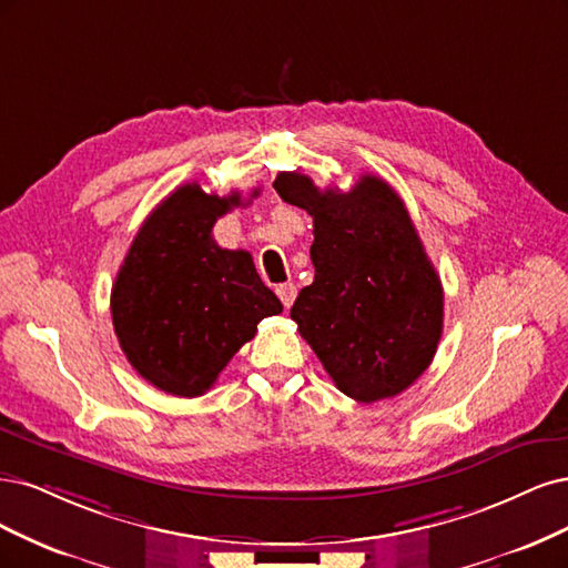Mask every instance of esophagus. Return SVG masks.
<instances>
[{
	"label": "esophagus",
	"mask_w": 568,
	"mask_h": 568,
	"mask_svg": "<svg viewBox=\"0 0 568 568\" xmlns=\"http://www.w3.org/2000/svg\"><path fill=\"white\" fill-rule=\"evenodd\" d=\"M276 295L281 297L283 306L290 308L292 302H295V297H297V285H295V283H281V285L276 287Z\"/></svg>",
	"instance_id": "1"
}]
</instances>
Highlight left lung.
<instances>
[{
	"instance_id": "1",
	"label": "left lung",
	"mask_w": 568,
	"mask_h": 568,
	"mask_svg": "<svg viewBox=\"0 0 568 568\" xmlns=\"http://www.w3.org/2000/svg\"><path fill=\"white\" fill-rule=\"evenodd\" d=\"M273 189L314 216L316 276L290 308L300 335L354 400L408 389L442 339L444 287L404 200L373 174L342 193L281 172Z\"/></svg>"
}]
</instances>
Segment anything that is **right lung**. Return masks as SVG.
Segmentation results:
<instances>
[{
    "label": "right lung",
    "mask_w": 568,
    "mask_h": 568,
    "mask_svg": "<svg viewBox=\"0 0 568 568\" xmlns=\"http://www.w3.org/2000/svg\"><path fill=\"white\" fill-rule=\"evenodd\" d=\"M237 205V191L219 197L197 181L179 186L145 219L118 271L115 335L132 368L160 392L205 394L257 323L283 311L250 252L212 237L216 219Z\"/></svg>",
    "instance_id": "obj_1"
}]
</instances>
